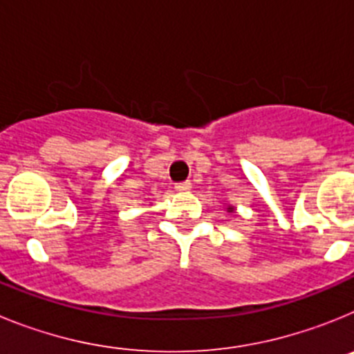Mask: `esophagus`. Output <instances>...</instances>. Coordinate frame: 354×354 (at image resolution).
<instances>
[{"mask_svg":"<svg viewBox=\"0 0 354 354\" xmlns=\"http://www.w3.org/2000/svg\"><path fill=\"white\" fill-rule=\"evenodd\" d=\"M175 189H177V192H189V189H192V183H189V180L177 183L175 184Z\"/></svg>","mask_w":354,"mask_h":354,"instance_id":"34e87169","label":"esophagus"}]
</instances>
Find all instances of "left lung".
I'll return each instance as SVG.
<instances>
[{
  "label": "left lung",
  "instance_id": "obj_1",
  "mask_svg": "<svg viewBox=\"0 0 354 354\" xmlns=\"http://www.w3.org/2000/svg\"><path fill=\"white\" fill-rule=\"evenodd\" d=\"M234 211V209L232 207H228V212H232Z\"/></svg>",
  "mask_w": 354,
  "mask_h": 354
}]
</instances>
